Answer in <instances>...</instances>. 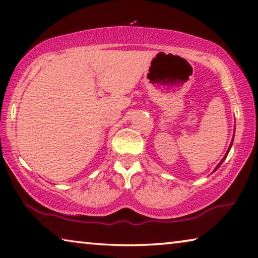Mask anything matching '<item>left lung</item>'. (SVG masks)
<instances>
[{"label": "left lung", "mask_w": 258, "mask_h": 258, "mask_svg": "<svg viewBox=\"0 0 258 258\" xmlns=\"http://www.w3.org/2000/svg\"><path fill=\"white\" fill-rule=\"evenodd\" d=\"M233 138H234V137H233ZM232 142H233V140H232ZM232 142H231V145H230V147H228V150H227V153H226V154H225V156H224V158L222 159V161H220V162H219V164H218L217 166H216V169H215V171H216V170H217V169H218V167H219L220 165H222V163H223V162L225 161V158H226V157H227V155H228V151H230V149H231V147H232Z\"/></svg>", "instance_id": "left-lung-1"}]
</instances>
